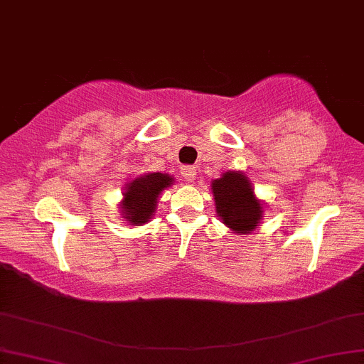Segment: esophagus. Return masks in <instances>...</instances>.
Returning <instances> with one entry per match:
<instances>
[{
    "label": "esophagus",
    "mask_w": 364,
    "mask_h": 364,
    "mask_svg": "<svg viewBox=\"0 0 364 364\" xmlns=\"http://www.w3.org/2000/svg\"><path fill=\"white\" fill-rule=\"evenodd\" d=\"M182 176H183V178H186V181L193 182L195 176H197V169H195L193 166H183L182 167Z\"/></svg>",
    "instance_id": "obj_1"
}]
</instances>
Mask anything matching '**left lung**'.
Wrapping results in <instances>:
<instances>
[{
	"label": "left lung",
	"mask_w": 364,
	"mask_h": 364,
	"mask_svg": "<svg viewBox=\"0 0 364 364\" xmlns=\"http://www.w3.org/2000/svg\"><path fill=\"white\" fill-rule=\"evenodd\" d=\"M211 192L218 216L231 231L245 236L260 225L264 203L255 197L249 178L242 172H225L211 182Z\"/></svg>",
	"instance_id": "1"
}]
</instances>
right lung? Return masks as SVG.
I'll return each instance as SVG.
<instances>
[{
  "label": "right lung",
  "mask_w": 364,
  "mask_h": 364,
  "mask_svg": "<svg viewBox=\"0 0 364 364\" xmlns=\"http://www.w3.org/2000/svg\"><path fill=\"white\" fill-rule=\"evenodd\" d=\"M174 183V178L169 174H161V172H151L136 177L135 181L128 183L124 200H122V218L133 226H141L151 220V216L156 211L159 195L163 190L171 187Z\"/></svg>",
  "instance_id": "obj_1"
}]
</instances>
